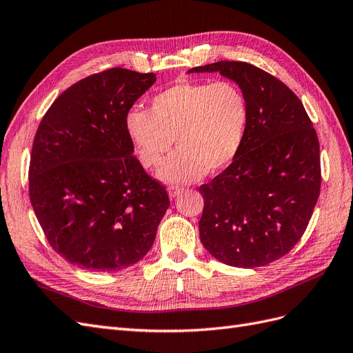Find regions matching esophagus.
<instances>
[{"instance_id": "esophagus-1", "label": "esophagus", "mask_w": 353, "mask_h": 353, "mask_svg": "<svg viewBox=\"0 0 353 353\" xmlns=\"http://www.w3.org/2000/svg\"><path fill=\"white\" fill-rule=\"evenodd\" d=\"M181 191H183V187H178V185H169L168 187V193H169V197L174 199L176 197Z\"/></svg>"}]
</instances>
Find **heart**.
<instances>
[{
	"instance_id": "b5f03b06",
	"label": "heart",
	"mask_w": 353,
	"mask_h": 353,
	"mask_svg": "<svg viewBox=\"0 0 353 353\" xmlns=\"http://www.w3.org/2000/svg\"><path fill=\"white\" fill-rule=\"evenodd\" d=\"M250 121L249 101L236 83L181 82L156 94L147 110L126 114V132L145 168L160 166L168 184H187L225 169L240 153Z\"/></svg>"
}]
</instances>
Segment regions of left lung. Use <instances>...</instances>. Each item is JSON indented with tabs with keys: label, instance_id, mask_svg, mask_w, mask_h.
Returning <instances> with one entry per match:
<instances>
[{
	"label": "left lung",
	"instance_id": "8db88e82",
	"mask_svg": "<svg viewBox=\"0 0 353 353\" xmlns=\"http://www.w3.org/2000/svg\"><path fill=\"white\" fill-rule=\"evenodd\" d=\"M191 72H219L249 101L248 134L232 163L200 185V240L218 261L258 268L302 239L321 190L319 141L297 95L271 73L244 61Z\"/></svg>",
	"mask_w": 353,
	"mask_h": 353
}]
</instances>
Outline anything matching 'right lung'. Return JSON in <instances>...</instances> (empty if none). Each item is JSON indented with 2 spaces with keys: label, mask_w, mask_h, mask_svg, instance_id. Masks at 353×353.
I'll use <instances>...</instances> for the list:
<instances>
[{
  "label": "right lung",
  "mask_w": 353,
  "mask_h": 353,
  "mask_svg": "<svg viewBox=\"0 0 353 353\" xmlns=\"http://www.w3.org/2000/svg\"><path fill=\"white\" fill-rule=\"evenodd\" d=\"M154 73L112 68L78 81L50 105L29 163V197L50 245L87 271L141 261L170 201L126 132V114Z\"/></svg>",
  "instance_id": "add662e5"
}]
</instances>
